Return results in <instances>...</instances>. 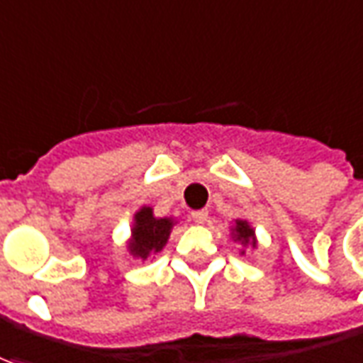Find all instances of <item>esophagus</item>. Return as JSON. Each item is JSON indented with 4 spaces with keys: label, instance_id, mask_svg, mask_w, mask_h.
<instances>
[{
    "label": "esophagus",
    "instance_id": "obj_1",
    "mask_svg": "<svg viewBox=\"0 0 363 363\" xmlns=\"http://www.w3.org/2000/svg\"><path fill=\"white\" fill-rule=\"evenodd\" d=\"M191 219H194L196 223L203 225L207 221V211H203V209H201V211H194V213H191Z\"/></svg>",
    "mask_w": 363,
    "mask_h": 363
}]
</instances>
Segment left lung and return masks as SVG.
<instances>
[{
  "mask_svg": "<svg viewBox=\"0 0 363 363\" xmlns=\"http://www.w3.org/2000/svg\"><path fill=\"white\" fill-rule=\"evenodd\" d=\"M231 239L235 243H241V255H245V247L257 249V235L251 223L247 219H235V225L231 227Z\"/></svg>",
  "mask_w": 363,
  "mask_h": 363,
  "instance_id": "8db88e82",
  "label": "left lung"
}]
</instances>
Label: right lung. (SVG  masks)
Returning <instances> with one entry per match:
<instances>
[{"instance_id": "1", "label": "right lung", "mask_w": 363, "mask_h": 363, "mask_svg": "<svg viewBox=\"0 0 363 363\" xmlns=\"http://www.w3.org/2000/svg\"><path fill=\"white\" fill-rule=\"evenodd\" d=\"M177 221L172 217H156L154 209L142 206L134 213L132 233L128 239V251L134 259L148 261L166 247L169 233Z\"/></svg>"}]
</instances>
